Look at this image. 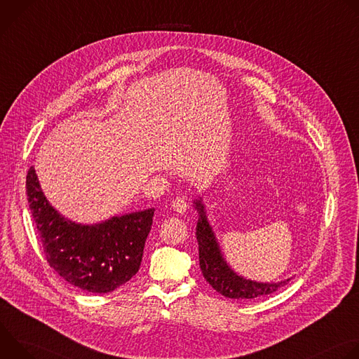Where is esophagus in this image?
<instances>
[{
	"instance_id": "obj_1",
	"label": "esophagus",
	"mask_w": 359,
	"mask_h": 359,
	"mask_svg": "<svg viewBox=\"0 0 359 359\" xmlns=\"http://www.w3.org/2000/svg\"><path fill=\"white\" fill-rule=\"evenodd\" d=\"M172 208H173L175 212L183 215V213L187 210V201H186V198H184L183 196L176 197V198L172 201Z\"/></svg>"
}]
</instances>
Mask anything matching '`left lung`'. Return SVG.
Listing matches in <instances>:
<instances>
[{"label": "left lung", "instance_id": "8db88e82", "mask_svg": "<svg viewBox=\"0 0 359 359\" xmlns=\"http://www.w3.org/2000/svg\"><path fill=\"white\" fill-rule=\"evenodd\" d=\"M194 208L198 212L196 237L198 243L200 270L206 281L222 295L234 299H252L273 294L280 287L285 285L291 278L278 283H257L247 280L234 273L220 251L215 231L208 220L201 197L196 198Z\"/></svg>", "mask_w": 359, "mask_h": 359}]
</instances>
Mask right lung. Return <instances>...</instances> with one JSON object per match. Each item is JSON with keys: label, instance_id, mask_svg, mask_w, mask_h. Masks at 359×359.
<instances>
[{"label": "right lung", "instance_id": "obj_1", "mask_svg": "<svg viewBox=\"0 0 359 359\" xmlns=\"http://www.w3.org/2000/svg\"><path fill=\"white\" fill-rule=\"evenodd\" d=\"M27 196L46 262L65 281L83 291L105 294L139 271L155 209L90 226L71 222L50 206L34 166L27 175Z\"/></svg>", "mask_w": 359, "mask_h": 359}]
</instances>
